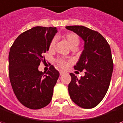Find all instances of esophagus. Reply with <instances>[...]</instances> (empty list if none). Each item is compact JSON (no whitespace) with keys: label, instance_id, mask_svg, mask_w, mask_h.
I'll use <instances>...</instances> for the list:
<instances>
[{"label":"esophagus","instance_id":"34e87169","mask_svg":"<svg viewBox=\"0 0 123 123\" xmlns=\"http://www.w3.org/2000/svg\"><path fill=\"white\" fill-rule=\"evenodd\" d=\"M63 74H64V72H62V71H61V72H60V75H61V76H62Z\"/></svg>","mask_w":123,"mask_h":123}]
</instances>
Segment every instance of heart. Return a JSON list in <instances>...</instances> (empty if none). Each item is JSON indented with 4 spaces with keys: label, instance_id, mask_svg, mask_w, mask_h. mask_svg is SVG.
<instances>
[{
    "label": "heart",
    "instance_id": "heart-1",
    "mask_svg": "<svg viewBox=\"0 0 123 123\" xmlns=\"http://www.w3.org/2000/svg\"><path fill=\"white\" fill-rule=\"evenodd\" d=\"M63 38L67 41L69 47L73 49L76 48L79 45L80 42L79 36L74 32H68L63 36ZM55 43H56V38H54L51 39L49 44V51H53L54 49ZM57 62H58V65L62 68H65L68 65V62L62 58H58L57 60Z\"/></svg>",
    "mask_w": 123,
    "mask_h": 123
}]
</instances>
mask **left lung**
I'll list each match as a JSON object with an SVG mask.
<instances>
[{
	"mask_svg": "<svg viewBox=\"0 0 123 123\" xmlns=\"http://www.w3.org/2000/svg\"><path fill=\"white\" fill-rule=\"evenodd\" d=\"M85 41L79 61L74 66L76 70L85 75L80 79L70 74L72 80L68 91L72 101L85 109L93 108L101 102L110 87L114 69L109 43L96 31L81 25L67 26Z\"/></svg>",
	"mask_w": 123,
	"mask_h": 123,
	"instance_id": "left-lung-1",
	"label": "left lung"
}]
</instances>
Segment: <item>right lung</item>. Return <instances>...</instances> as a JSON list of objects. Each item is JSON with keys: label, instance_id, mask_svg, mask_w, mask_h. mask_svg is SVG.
I'll return each mask as SVG.
<instances>
[{"label": "right lung", "instance_id": "add662e5", "mask_svg": "<svg viewBox=\"0 0 123 123\" xmlns=\"http://www.w3.org/2000/svg\"><path fill=\"white\" fill-rule=\"evenodd\" d=\"M56 27H35L19 35L9 54V76L19 102L31 110L45 107L51 102L59 72L53 65L46 73L38 71Z\"/></svg>", "mask_w": 123, "mask_h": 123}]
</instances>
